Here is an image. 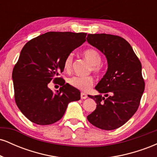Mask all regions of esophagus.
<instances>
[{"instance_id":"1","label":"esophagus","mask_w":157,"mask_h":157,"mask_svg":"<svg viewBox=\"0 0 157 157\" xmlns=\"http://www.w3.org/2000/svg\"><path fill=\"white\" fill-rule=\"evenodd\" d=\"M80 97H81V99H86L88 97V96L86 93L82 92L80 94Z\"/></svg>"}]
</instances>
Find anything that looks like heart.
<instances>
[{
    "instance_id": "1",
    "label": "heart",
    "mask_w": 157,
    "mask_h": 157,
    "mask_svg": "<svg viewBox=\"0 0 157 157\" xmlns=\"http://www.w3.org/2000/svg\"><path fill=\"white\" fill-rule=\"evenodd\" d=\"M86 60L91 64V68L94 72L99 73L101 71L100 63L102 61V57L97 50L93 48L86 50L82 54ZM72 55H68L64 62V69L66 71H69L72 66ZM93 78L91 77H72L68 79V83L73 87L80 90V91H88L93 85Z\"/></svg>"
}]
</instances>
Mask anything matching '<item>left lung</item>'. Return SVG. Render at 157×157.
I'll list each match as a JSON object with an SVG mask.
<instances>
[{"label": "left lung", "mask_w": 157, "mask_h": 157, "mask_svg": "<svg viewBox=\"0 0 157 157\" xmlns=\"http://www.w3.org/2000/svg\"><path fill=\"white\" fill-rule=\"evenodd\" d=\"M86 39L105 56L108 63L105 75L95 86L100 94L88 95L96 102L97 108L87 119L102 130H114L128 121L137 111L145 90L142 64L131 45L122 37L89 34Z\"/></svg>", "instance_id": "8db88e82"}]
</instances>
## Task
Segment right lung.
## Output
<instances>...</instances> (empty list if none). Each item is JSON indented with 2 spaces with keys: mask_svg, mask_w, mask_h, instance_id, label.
<instances>
[{
  "mask_svg": "<svg viewBox=\"0 0 157 157\" xmlns=\"http://www.w3.org/2000/svg\"><path fill=\"white\" fill-rule=\"evenodd\" d=\"M86 33L50 32L31 40L23 46L12 71L17 107L37 125L53 124L64 115L68 103L80 99L76 88L58 77L72 51L86 41ZM61 80L62 87L52 92L48 84Z\"/></svg>",
  "mask_w": 157,
  "mask_h": 157,
  "instance_id": "obj_1",
  "label": "right lung"
}]
</instances>
